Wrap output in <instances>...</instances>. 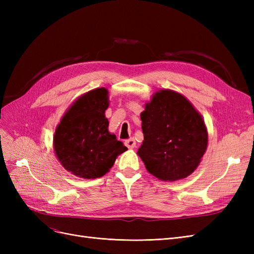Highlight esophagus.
<instances>
[{"label":"esophagus","instance_id":"obj_1","mask_svg":"<svg viewBox=\"0 0 254 254\" xmlns=\"http://www.w3.org/2000/svg\"><path fill=\"white\" fill-rule=\"evenodd\" d=\"M135 140L133 139V137H131V139H128L125 141V145L127 146L128 148H134L135 147Z\"/></svg>","mask_w":254,"mask_h":254}]
</instances>
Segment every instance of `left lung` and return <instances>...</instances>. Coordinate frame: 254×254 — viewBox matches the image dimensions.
Instances as JSON below:
<instances>
[{
  "mask_svg": "<svg viewBox=\"0 0 254 254\" xmlns=\"http://www.w3.org/2000/svg\"><path fill=\"white\" fill-rule=\"evenodd\" d=\"M144 141L137 150L146 170L165 181L193 173L206 149L203 120L188 99L171 90L153 95L141 113Z\"/></svg>",
  "mask_w": 254,
  "mask_h": 254,
  "instance_id": "8db88e82",
  "label": "left lung"
}]
</instances>
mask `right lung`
Returning <instances> with one entry per match:
<instances>
[{
	"instance_id": "obj_1",
	"label": "right lung",
	"mask_w": 254,
	"mask_h": 254,
	"mask_svg": "<svg viewBox=\"0 0 254 254\" xmlns=\"http://www.w3.org/2000/svg\"><path fill=\"white\" fill-rule=\"evenodd\" d=\"M108 91L98 88L79 97L57 126L54 148L66 171L84 179L108 173L114 161L127 150L123 142L108 131L105 118Z\"/></svg>"
}]
</instances>
